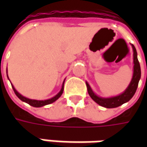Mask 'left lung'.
<instances>
[{"label": "left lung", "instance_id": "8db88e82", "mask_svg": "<svg viewBox=\"0 0 147 147\" xmlns=\"http://www.w3.org/2000/svg\"><path fill=\"white\" fill-rule=\"evenodd\" d=\"M131 46L133 49V63H134L133 76L129 86H127V88L122 94H120V95L112 97V98H101L99 96L96 95L92 89L90 88L88 83L86 82L87 91H88L89 95L99 105L108 109L116 108V107L123 105V103L128 102L135 94L137 87H138L139 81L141 78V69H140V64H139L138 58H137V52H136V47L132 44H131Z\"/></svg>", "mask_w": 147, "mask_h": 147}]
</instances>
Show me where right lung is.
<instances>
[{
	"instance_id": "add662e5",
	"label": "right lung",
	"mask_w": 147,
	"mask_h": 147,
	"mask_svg": "<svg viewBox=\"0 0 147 147\" xmlns=\"http://www.w3.org/2000/svg\"><path fill=\"white\" fill-rule=\"evenodd\" d=\"M7 76H8V74H7ZM64 80L63 82V84H62V87H61V90H60V92L58 93L57 95H55L53 98H52L50 99H47V100H42V101H39V100H34V99H30L27 98L26 97H24L23 95H21L20 93L18 92L15 89V87L13 86V85L11 84V86H12V89L14 90L15 94H16L19 98L20 99L21 101L26 102L27 104H29L31 106H34V107H42V106H44V105H49V104H51L53 102H54L55 101H57L60 97L61 96V94H63V91H64Z\"/></svg>"
}]
</instances>
